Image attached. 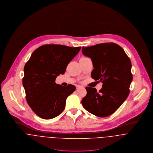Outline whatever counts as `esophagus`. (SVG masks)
<instances>
[{
  "mask_svg": "<svg viewBox=\"0 0 153 153\" xmlns=\"http://www.w3.org/2000/svg\"><path fill=\"white\" fill-rule=\"evenodd\" d=\"M81 87H83L82 85H76V88L77 89H79V88H81Z\"/></svg>",
  "mask_w": 153,
  "mask_h": 153,
  "instance_id": "34e87169",
  "label": "esophagus"
}]
</instances>
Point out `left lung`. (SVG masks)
<instances>
[{"label": "left lung", "instance_id": "1", "mask_svg": "<svg viewBox=\"0 0 153 153\" xmlns=\"http://www.w3.org/2000/svg\"><path fill=\"white\" fill-rule=\"evenodd\" d=\"M82 53L92 61L91 77L102 85L99 92L95 88L86 87L87 95L82 104L92 114L107 117L119 108L129 94L133 80L131 61L124 51L113 43L83 47Z\"/></svg>", "mask_w": 153, "mask_h": 153}]
</instances>
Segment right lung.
I'll use <instances>...</instances> for the list:
<instances>
[{
    "label": "right lung",
    "mask_w": 153,
    "mask_h": 153,
    "mask_svg": "<svg viewBox=\"0 0 153 153\" xmlns=\"http://www.w3.org/2000/svg\"><path fill=\"white\" fill-rule=\"evenodd\" d=\"M81 47L46 45L35 50L24 68L23 85L26 100L34 113L43 119H53L65 108L66 99L76 87L55 83L65 73L70 62Z\"/></svg>",
    "instance_id": "add662e5"
}]
</instances>
